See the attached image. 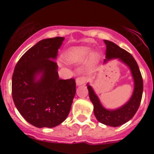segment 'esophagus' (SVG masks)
<instances>
[{
  "mask_svg": "<svg viewBox=\"0 0 154 154\" xmlns=\"http://www.w3.org/2000/svg\"><path fill=\"white\" fill-rule=\"evenodd\" d=\"M86 80H87V78L85 77V76H84V75L79 76L78 78L76 79V85H82V84L85 83Z\"/></svg>",
  "mask_w": 154,
  "mask_h": 154,
  "instance_id": "34e87169",
  "label": "esophagus"
}]
</instances>
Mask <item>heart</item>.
I'll list each match as a JSON object with an SVG mask.
<instances>
[{"mask_svg": "<svg viewBox=\"0 0 154 154\" xmlns=\"http://www.w3.org/2000/svg\"><path fill=\"white\" fill-rule=\"evenodd\" d=\"M89 54V49H88L87 48H75L69 50L66 54V58L67 60L72 63H75V62H79L85 60L87 56ZM92 58L95 59L96 56L93 55Z\"/></svg>", "mask_w": 154, "mask_h": 154, "instance_id": "obj_1", "label": "heart"}]
</instances>
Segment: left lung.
<instances>
[{"mask_svg": "<svg viewBox=\"0 0 154 154\" xmlns=\"http://www.w3.org/2000/svg\"><path fill=\"white\" fill-rule=\"evenodd\" d=\"M104 42L106 45V59L105 61L106 62L111 58H119L130 68L135 82L133 96L130 101L123 107L116 110H108L102 106L92 87L88 85L87 89L89 90L90 100L94 106V114L98 121L107 126H119L131 119L138 110L142 99L143 82L138 65L131 54L113 42L108 40H105Z\"/></svg>", "mask_w": 154, "mask_h": 154, "instance_id": "left-lung-1", "label": "left lung"}]
</instances>
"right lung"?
I'll list each match as a JSON object with an SVG mask.
<instances>
[{"label":"right lung","mask_w":154,"mask_h":154,"mask_svg":"<svg viewBox=\"0 0 154 154\" xmlns=\"http://www.w3.org/2000/svg\"><path fill=\"white\" fill-rule=\"evenodd\" d=\"M64 39L40 41L21 57L14 70V103L23 117L36 127H55L65 121L75 95V79H59L53 60ZM40 72L42 79L35 82V75Z\"/></svg>","instance_id":"obj_1"}]
</instances>
